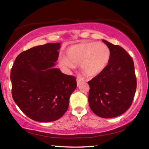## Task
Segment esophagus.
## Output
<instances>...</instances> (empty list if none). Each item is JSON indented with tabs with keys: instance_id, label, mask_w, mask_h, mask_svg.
<instances>
[{
	"instance_id": "1",
	"label": "esophagus",
	"mask_w": 149,
	"mask_h": 149,
	"mask_svg": "<svg viewBox=\"0 0 149 149\" xmlns=\"http://www.w3.org/2000/svg\"><path fill=\"white\" fill-rule=\"evenodd\" d=\"M77 86L78 85H79L80 84H81V80H80L79 79H78V78H77Z\"/></svg>"
}]
</instances>
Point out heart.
I'll return each instance as SVG.
<instances>
[{"mask_svg":"<svg viewBox=\"0 0 149 149\" xmlns=\"http://www.w3.org/2000/svg\"><path fill=\"white\" fill-rule=\"evenodd\" d=\"M67 58H62L63 66L73 68L81 65L82 72L88 77H95L102 73L110 62L111 52L102 42H84L74 45L67 50Z\"/></svg>","mask_w":149,"mask_h":149,"instance_id":"heart-1","label":"heart"}]
</instances>
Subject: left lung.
Listing matches in <instances>:
<instances>
[{
  "label": "left lung",
  "instance_id": "8db88e82",
  "mask_svg": "<svg viewBox=\"0 0 149 149\" xmlns=\"http://www.w3.org/2000/svg\"><path fill=\"white\" fill-rule=\"evenodd\" d=\"M102 41L110 50V60L104 71L88 82V100L96 115L111 118L129 109L134 98L137 79L130 55L119 45Z\"/></svg>",
  "mask_w": 149,
  "mask_h": 149
}]
</instances>
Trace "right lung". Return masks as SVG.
Here are the masks:
<instances>
[{
	"label": "right lung",
	"instance_id": "add662e5",
	"mask_svg": "<svg viewBox=\"0 0 149 149\" xmlns=\"http://www.w3.org/2000/svg\"><path fill=\"white\" fill-rule=\"evenodd\" d=\"M60 43H47L22 52L12 65V98L27 116L37 122L61 118L77 87L76 78L53 68Z\"/></svg>",
	"mask_w": 149,
	"mask_h": 149
}]
</instances>
